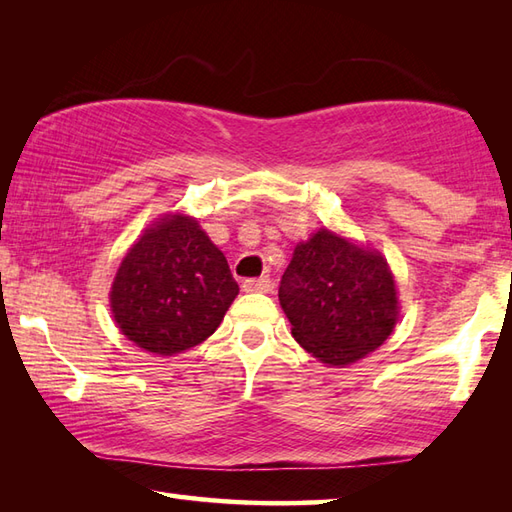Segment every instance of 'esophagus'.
Segmentation results:
<instances>
[{
	"mask_svg": "<svg viewBox=\"0 0 512 512\" xmlns=\"http://www.w3.org/2000/svg\"><path fill=\"white\" fill-rule=\"evenodd\" d=\"M244 292H268L270 290V279L259 277V279H246L242 284Z\"/></svg>",
	"mask_w": 512,
	"mask_h": 512,
	"instance_id": "34e87169",
	"label": "esophagus"
}]
</instances>
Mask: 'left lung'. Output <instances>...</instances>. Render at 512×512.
Masks as SVG:
<instances>
[{"label": "left lung", "mask_w": 512, "mask_h": 512, "mask_svg": "<svg viewBox=\"0 0 512 512\" xmlns=\"http://www.w3.org/2000/svg\"><path fill=\"white\" fill-rule=\"evenodd\" d=\"M295 341L325 365L378 350L398 321L396 281L385 257L328 228L299 242L279 284Z\"/></svg>", "instance_id": "8db88e82"}]
</instances>
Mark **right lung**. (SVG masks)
Returning <instances> with one entry per match:
<instances>
[{
    "instance_id": "obj_1",
    "label": "right lung",
    "mask_w": 512,
    "mask_h": 512,
    "mask_svg": "<svg viewBox=\"0 0 512 512\" xmlns=\"http://www.w3.org/2000/svg\"><path fill=\"white\" fill-rule=\"evenodd\" d=\"M239 286L226 257L189 215H165L127 250L110 306L129 341L160 356L200 345L217 330Z\"/></svg>"
}]
</instances>
